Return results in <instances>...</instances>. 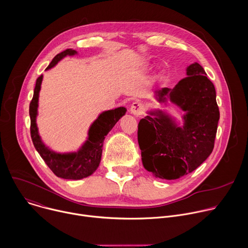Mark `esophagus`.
Here are the masks:
<instances>
[{
  "label": "esophagus",
  "instance_id": "obj_1",
  "mask_svg": "<svg viewBox=\"0 0 248 248\" xmlns=\"http://www.w3.org/2000/svg\"><path fill=\"white\" fill-rule=\"evenodd\" d=\"M144 112V105L139 102V101H135L132 103L131 107H130V113L133 115V116H141Z\"/></svg>",
  "mask_w": 248,
  "mask_h": 248
}]
</instances>
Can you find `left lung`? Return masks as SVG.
Listing matches in <instances>:
<instances>
[{"mask_svg":"<svg viewBox=\"0 0 248 248\" xmlns=\"http://www.w3.org/2000/svg\"><path fill=\"white\" fill-rule=\"evenodd\" d=\"M186 78L173 89L155 92L159 103L170 100L184 115L183 125L164 110H150L138 124L144 168L156 178L174 180L198 169L209 156L220 118L216 92L203 68L187 66Z\"/></svg>","mask_w":248,"mask_h":248,"instance_id":"1","label":"left lung"}]
</instances>
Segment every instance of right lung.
<instances>
[{
	"mask_svg": "<svg viewBox=\"0 0 248 248\" xmlns=\"http://www.w3.org/2000/svg\"><path fill=\"white\" fill-rule=\"evenodd\" d=\"M78 54L75 49L68 48L58 53L46 70L53 68L60 60L66 56ZM41 75L36 81L34 95L29 107L31 120V137L33 144L47 164L51 171L60 178L69 180H79L91 176L99 167L102 155V147L106 135L115 126L119 120L125 115L124 107L102 112L92 124L88 132V138L77 152L57 153L48 148L42 140L37 126V116L39 108V94L43 81Z\"/></svg>",
	"mask_w": 248,
	"mask_h": 248,
	"instance_id": "obj_1",
	"label": "right lung"
}]
</instances>
